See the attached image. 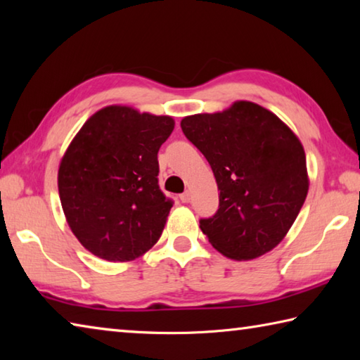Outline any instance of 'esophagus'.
<instances>
[{
	"instance_id": "1",
	"label": "esophagus",
	"mask_w": 360,
	"mask_h": 360,
	"mask_svg": "<svg viewBox=\"0 0 360 360\" xmlns=\"http://www.w3.org/2000/svg\"><path fill=\"white\" fill-rule=\"evenodd\" d=\"M179 198H181L182 203H188V202H191V200H192V193L188 192V191H186L184 193L179 195Z\"/></svg>"
}]
</instances>
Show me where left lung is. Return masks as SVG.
<instances>
[{"instance_id": "left-lung-1", "label": "left lung", "mask_w": 360, "mask_h": 360, "mask_svg": "<svg viewBox=\"0 0 360 360\" xmlns=\"http://www.w3.org/2000/svg\"><path fill=\"white\" fill-rule=\"evenodd\" d=\"M181 129L206 157L221 191L216 214L200 221L212 248L233 260L270 252L288 235L308 193L300 139L252 101L187 115Z\"/></svg>"}]
</instances>
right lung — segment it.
Returning <instances> with one entry per match:
<instances>
[{"mask_svg":"<svg viewBox=\"0 0 360 360\" xmlns=\"http://www.w3.org/2000/svg\"><path fill=\"white\" fill-rule=\"evenodd\" d=\"M169 115L112 105L96 111L72 138L58 168L66 222L100 259L129 262L160 238L173 202L158 187L160 146Z\"/></svg>","mask_w":360,"mask_h":360,"instance_id":"1","label":"right lung"}]
</instances>
